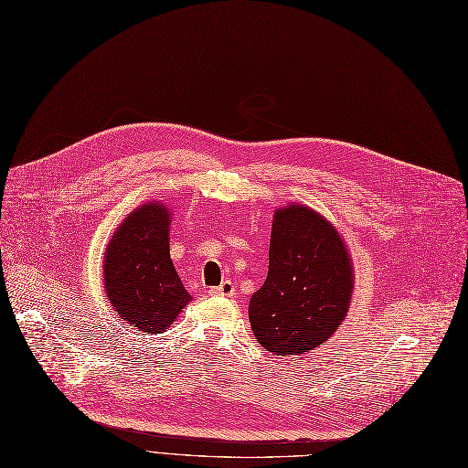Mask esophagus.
I'll list each match as a JSON object with an SVG mask.
<instances>
[{"label":"esophagus","mask_w":468,"mask_h":468,"mask_svg":"<svg viewBox=\"0 0 468 468\" xmlns=\"http://www.w3.org/2000/svg\"><path fill=\"white\" fill-rule=\"evenodd\" d=\"M234 292H236V287L230 280H225L220 285L209 289L211 295H220V297H234Z\"/></svg>","instance_id":"esophagus-1"}]
</instances>
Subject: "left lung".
Returning a JSON list of instances; mask_svg holds the SVG:
<instances>
[{"instance_id": "left-lung-1", "label": "left lung", "mask_w": 468, "mask_h": 468, "mask_svg": "<svg viewBox=\"0 0 468 468\" xmlns=\"http://www.w3.org/2000/svg\"><path fill=\"white\" fill-rule=\"evenodd\" d=\"M352 292V257L339 230L304 204L278 207L269 276L250 301L261 346L274 356L314 350L341 327Z\"/></svg>"}]
</instances>
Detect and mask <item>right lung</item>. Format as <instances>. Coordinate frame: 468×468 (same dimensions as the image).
Wrapping results in <instances>:
<instances>
[{
	"instance_id": "obj_1",
	"label": "right lung",
	"mask_w": 468,
	"mask_h": 468,
	"mask_svg": "<svg viewBox=\"0 0 468 468\" xmlns=\"http://www.w3.org/2000/svg\"><path fill=\"white\" fill-rule=\"evenodd\" d=\"M171 211L164 202L133 209L104 250V293L114 313L143 333H164L192 301L169 255Z\"/></svg>"
}]
</instances>
